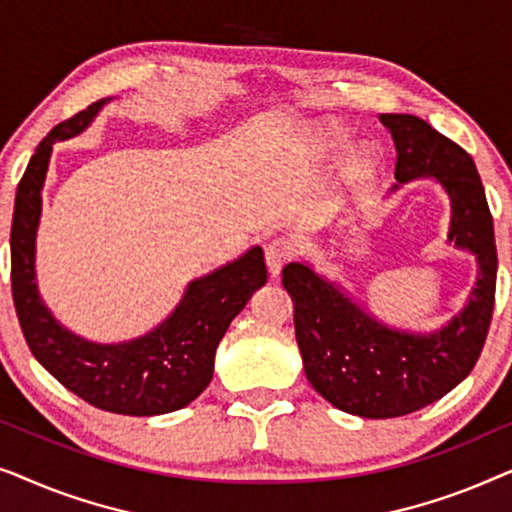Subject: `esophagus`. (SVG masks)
I'll return each mask as SVG.
<instances>
[{
  "mask_svg": "<svg viewBox=\"0 0 512 512\" xmlns=\"http://www.w3.org/2000/svg\"><path fill=\"white\" fill-rule=\"evenodd\" d=\"M293 251H296V247H293L289 237H275V240L268 242V247H265V263H268L272 277H277L279 270L291 261Z\"/></svg>",
  "mask_w": 512,
  "mask_h": 512,
  "instance_id": "obj_1",
  "label": "esophagus"
}]
</instances>
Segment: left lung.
<instances>
[{
	"label": "left lung",
	"instance_id": "obj_1",
	"mask_svg": "<svg viewBox=\"0 0 512 512\" xmlns=\"http://www.w3.org/2000/svg\"><path fill=\"white\" fill-rule=\"evenodd\" d=\"M396 144V179L436 177L452 202L450 240L478 256L468 305L443 331L398 333L303 263L282 270L305 375L338 410L366 419L403 417L436 403L466 380L485 347L496 296L494 221L473 158L422 118L382 114Z\"/></svg>",
	"mask_w": 512,
	"mask_h": 512
}]
</instances>
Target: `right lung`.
I'll use <instances>...</instances> for the list:
<instances>
[{
	"mask_svg": "<svg viewBox=\"0 0 512 512\" xmlns=\"http://www.w3.org/2000/svg\"><path fill=\"white\" fill-rule=\"evenodd\" d=\"M104 100L93 102L41 139L16 191L11 223V293L25 342L41 366L95 408L130 417L186 408L207 389L214 354L230 321L268 279L263 249L254 247L226 268L188 286L167 321L123 345H95L65 331L41 305L34 284V237L41 214L48 158L55 139L86 128Z\"/></svg>",
	"mask_w": 512,
	"mask_h": 512,
	"instance_id": "right-lung-1",
	"label": "right lung"
}]
</instances>
